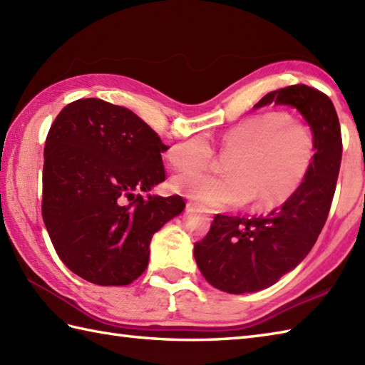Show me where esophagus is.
<instances>
[{"mask_svg": "<svg viewBox=\"0 0 365 365\" xmlns=\"http://www.w3.org/2000/svg\"><path fill=\"white\" fill-rule=\"evenodd\" d=\"M187 208H188L190 212H195V213H208L204 207H200V205H197L195 202H188Z\"/></svg>", "mask_w": 365, "mask_h": 365, "instance_id": "1", "label": "esophagus"}]
</instances>
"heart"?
Returning a JSON list of instances; mask_svg holds the SVG:
<instances>
[{"label":"heart","mask_w":365,"mask_h":365,"mask_svg":"<svg viewBox=\"0 0 365 365\" xmlns=\"http://www.w3.org/2000/svg\"><path fill=\"white\" fill-rule=\"evenodd\" d=\"M229 175L185 173L173 187L199 205L213 210L240 207L254 199L257 208L287 202L311 173L317 141L306 122L284 111L254 114L232 125L218 139ZM178 170H200L215 160V149L204 135H195L168 150Z\"/></svg>","instance_id":"b5f03b06"}]
</instances>
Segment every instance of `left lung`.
<instances>
[{
  "label": "left lung",
  "instance_id": "8db88e82",
  "mask_svg": "<svg viewBox=\"0 0 365 365\" xmlns=\"http://www.w3.org/2000/svg\"><path fill=\"white\" fill-rule=\"evenodd\" d=\"M273 102L292 105L304 115L315 135V160L304 183L282 207L252 218L216 215L208 234L195 243L200 273L227 293L267 289L297 267L319 238L334 197L342 135L329 97L293 84L269 92L254 108Z\"/></svg>",
  "mask_w": 365,
  "mask_h": 365
}]
</instances>
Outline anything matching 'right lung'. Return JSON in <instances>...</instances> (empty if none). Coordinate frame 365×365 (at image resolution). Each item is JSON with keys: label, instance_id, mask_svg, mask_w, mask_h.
<instances>
[{"label": "right lung", "instance_id": "obj_1", "mask_svg": "<svg viewBox=\"0 0 365 365\" xmlns=\"http://www.w3.org/2000/svg\"><path fill=\"white\" fill-rule=\"evenodd\" d=\"M160 136L123 106L80 98L63 108L43 149L42 216L59 259L97 285H128L149 263L152 235L180 215V196H149L166 180Z\"/></svg>", "mask_w": 365, "mask_h": 365}]
</instances>
